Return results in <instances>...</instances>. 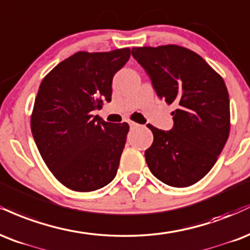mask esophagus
I'll use <instances>...</instances> for the list:
<instances>
[{"mask_svg": "<svg viewBox=\"0 0 250 250\" xmlns=\"http://www.w3.org/2000/svg\"><path fill=\"white\" fill-rule=\"evenodd\" d=\"M128 124H130L131 128H136V127H138V126H140L139 124H138V123H134V122H132V120H130V122H128Z\"/></svg>", "mask_w": 250, "mask_h": 250, "instance_id": "esophagus-1", "label": "esophagus"}]
</instances>
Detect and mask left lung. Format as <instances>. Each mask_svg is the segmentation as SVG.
<instances>
[{"label":"left lung","instance_id":"left-lung-1","mask_svg":"<svg viewBox=\"0 0 250 250\" xmlns=\"http://www.w3.org/2000/svg\"><path fill=\"white\" fill-rule=\"evenodd\" d=\"M132 56L148 73L158 97L177 106L171 131L147 125L153 133L145 151L149 171L168 186H192L212 169L229 136L224 78L201 56L174 44L133 48Z\"/></svg>","mask_w":250,"mask_h":250}]
</instances>
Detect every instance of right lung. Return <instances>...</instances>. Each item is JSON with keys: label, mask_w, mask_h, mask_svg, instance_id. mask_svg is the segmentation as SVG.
Here are the masks:
<instances>
[{"label": "right lung", "mask_w": 250, "mask_h": 250, "mask_svg": "<svg viewBox=\"0 0 250 250\" xmlns=\"http://www.w3.org/2000/svg\"><path fill=\"white\" fill-rule=\"evenodd\" d=\"M130 56V48L78 51L40 85L30 120L32 137L45 165L69 189L91 192L116 177L130 126L111 124L92 111L111 101L114 73Z\"/></svg>", "instance_id": "1"}]
</instances>
